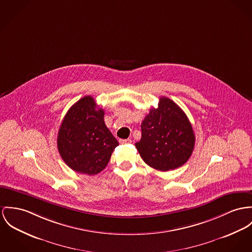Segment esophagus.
<instances>
[{"mask_svg": "<svg viewBox=\"0 0 252 252\" xmlns=\"http://www.w3.org/2000/svg\"><path fill=\"white\" fill-rule=\"evenodd\" d=\"M119 143L122 144V145L130 144V143H131V140H130V139H120V140H119Z\"/></svg>", "mask_w": 252, "mask_h": 252, "instance_id": "1", "label": "esophagus"}]
</instances>
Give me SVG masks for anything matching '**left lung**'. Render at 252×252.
<instances>
[{
  "instance_id": "1",
  "label": "left lung",
  "mask_w": 252,
  "mask_h": 252,
  "mask_svg": "<svg viewBox=\"0 0 252 252\" xmlns=\"http://www.w3.org/2000/svg\"><path fill=\"white\" fill-rule=\"evenodd\" d=\"M136 149L146 164L167 172L185 164L192 155L194 133L184 111L169 97L159 98L144 119Z\"/></svg>"
}]
</instances>
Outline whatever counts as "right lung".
<instances>
[{
    "mask_svg": "<svg viewBox=\"0 0 252 252\" xmlns=\"http://www.w3.org/2000/svg\"><path fill=\"white\" fill-rule=\"evenodd\" d=\"M104 112L94 97L85 96L68 110L58 136L63 161L80 174H97L108 164L119 143L104 124Z\"/></svg>",
    "mask_w": 252,
    "mask_h": 252,
    "instance_id": "add662e5",
    "label": "right lung"
}]
</instances>
